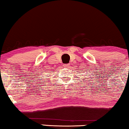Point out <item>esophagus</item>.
<instances>
[{
  "instance_id": "34e87169",
  "label": "esophagus",
  "mask_w": 129,
  "mask_h": 129,
  "mask_svg": "<svg viewBox=\"0 0 129 129\" xmlns=\"http://www.w3.org/2000/svg\"><path fill=\"white\" fill-rule=\"evenodd\" d=\"M70 66L69 63H67V64H64V67H69Z\"/></svg>"
}]
</instances>
